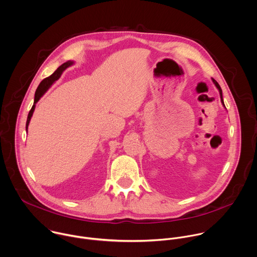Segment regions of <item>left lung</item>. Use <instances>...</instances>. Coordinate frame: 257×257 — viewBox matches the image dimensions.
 <instances>
[{"instance_id": "8db88e82", "label": "left lung", "mask_w": 257, "mask_h": 257, "mask_svg": "<svg viewBox=\"0 0 257 257\" xmlns=\"http://www.w3.org/2000/svg\"><path fill=\"white\" fill-rule=\"evenodd\" d=\"M212 81H213V83L215 84V86L217 87V89L219 90V94H220V98H221V103L223 104V106L225 107V105H224V102H223V99H222V90H221V88H220V86H219V84L214 80V79H212Z\"/></svg>"}]
</instances>
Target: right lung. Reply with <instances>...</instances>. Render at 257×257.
<instances>
[{"mask_svg": "<svg viewBox=\"0 0 257 257\" xmlns=\"http://www.w3.org/2000/svg\"><path fill=\"white\" fill-rule=\"evenodd\" d=\"M74 64V62L73 61H68V62H66V63H64V64H62L51 76H49V77H47V78H45L41 83H40V85H39V87L37 88V90H36V93H35V99H34V105L32 106V108H31V110H30V112H29V114H28V118H27V123H26V130L28 129V126H29V123H30V120H31V117H32V115H33V112H34V110H35V104L40 100V98L45 94V92L50 88V86L55 82V81H57L59 78H60V76L62 75V73H63V71H65L68 67H70L71 65H73Z\"/></svg>", "mask_w": 257, "mask_h": 257, "instance_id": "obj_1", "label": "right lung"}]
</instances>
